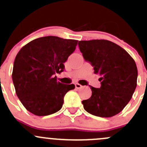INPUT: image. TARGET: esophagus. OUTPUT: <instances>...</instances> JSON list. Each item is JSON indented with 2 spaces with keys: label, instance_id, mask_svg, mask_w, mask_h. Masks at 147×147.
<instances>
[{
  "label": "esophagus",
  "instance_id": "esophagus-1",
  "mask_svg": "<svg viewBox=\"0 0 147 147\" xmlns=\"http://www.w3.org/2000/svg\"><path fill=\"white\" fill-rule=\"evenodd\" d=\"M82 86L81 84H79V83H76V84H75V88H76V89H80V88H81Z\"/></svg>",
  "mask_w": 147,
  "mask_h": 147
}]
</instances>
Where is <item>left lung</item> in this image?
<instances>
[{
    "instance_id": "8db88e82",
    "label": "left lung",
    "mask_w": 147,
    "mask_h": 147,
    "mask_svg": "<svg viewBox=\"0 0 147 147\" xmlns=\"http://www.w3.org/2000/svg\"><path fill=\"white\" fill-rule=\"evenodd\" d=\"M79 48L86 61L100 75L101 87L92 89V96L82 101L92 115L110 118L122 111L137 86V65L125 50L108 40L80 41Z\"/></svg>"
}]
</instances>
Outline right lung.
<instances>
[{"label":"right lung","mask_w":147,"mask_h":147,"mask_svg":"<svg viewBox=\"0 0 147 147\" xmlns=\"http://www.w3.org/2000/svg\"><path fill=\"white\" fill-rule=\"evenodd\" d=\"M78 41L49 36L22 47L15 59L12 82L16 94L27 111L38 116L61 110L66 93L75 85L57 82L56 73L76 49Z\"/></svg>","instance_id":"1"}]
</instances>
